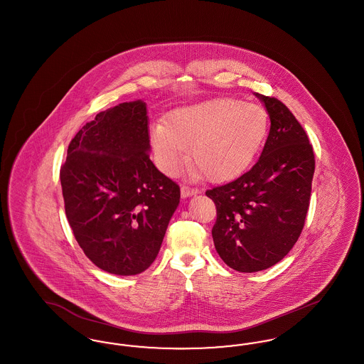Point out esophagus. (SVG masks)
<instances>
[{
	"mask_svg": "<svg viewBox=\"0 0 364 364\" xmlns=\"http://www.w3.org/2000/svg\"><path fill=\"white\" fill-rule=\"evenodd\" d=\"M196 193H199L198 188H193V187L187 186V184H183V186H181V196H183V198L192 196V195H196Z\"/></svg>",
	"mask_w": 364,
	"mask_h": 364,
	"instance_id": "esophagus-1",
	"label": "esophagus"
}]
</instances>
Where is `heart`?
<instances>
[{"mask_svg":"<svg viewBox=\"0 0 364 364\" xmlns=\"http://www.w3.org/2000/svg\"><path fill=\"white\" fill-rule=\"evenodd\" d=\"M270 120L258 105L220 97L176 109L166 124L151 128L156 165L164 173H178L187 159L211 181L242 173L267 138Z\"/></svg>","mask_w":364,"mask_h":364,"instance_id":"heart-1","label":"heart"}]
</instances>
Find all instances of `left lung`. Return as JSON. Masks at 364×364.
<instances>
[{
	"mask_svg": "<svg viewBox=\"0 0 364 364\" xmlns=\"http://www.w3.org/2000/svg\"><path fill=\"white\" fill-rule=\"evenodd\" d=\"M270 132L257 164L236 180L206 191L217 208L211 235L226 264L242 273L272 267L297 242L310 208L315 156L294 113L257 94Z\"/></svg>",
	"mask_w": 364,
	"mask_h": 364,
	"instance_id": "8db88e82",
	"label": "left lung"
}]
</instances>
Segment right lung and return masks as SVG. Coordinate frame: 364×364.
Wrapping results in <instances>:
<instances>
[{
	"mask_svg": "<svg viewBox=\"0 0 364 364\" xmlns=\"http://www.w3.org/2000/svg\"><path fill=\"white\" fill-rule=\"evenodd\" d=\"M146 104L124 102L75 135L61 165L64 208L87 258L135 276L154 262L180 202V187L150 159Z\"/></svg>",
	"mask_w": 364,
	"mask_h": 364,
	"instance_id": "1",
	"label": "right lung"
}]
</instances>
